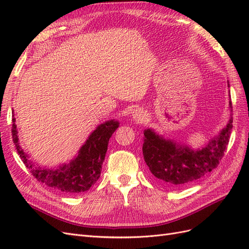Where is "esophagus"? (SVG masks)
I'll use <instances>...</instances> for the list:
<instances>
[{
    "label": "esophagus",
    "mask_w": 249,
    "mask_h": 249,
    "mask_svg": "<svg viewBox=\"0 0 249 249\" xmlns=\"http://www.w3.org/2000/svg\"><path fill=\"white\" fill-rule=\"evenodd\" d=\"M132 117L136 123H141L145 118V113L141 109H136V110H134Z\"/></svg>",
    "instance_id": "1"
}]
</instances>
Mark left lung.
Returning <instances> with one entry per match:
<instances>
[{"mask_svg":"<svg viewBox=\"0 0 249 249\" xmlns=\"http://www.w3.org/2000/svg\"><path fill=\"white\" fill-rule=\"evenodd\" d=\"M230 109L232 112L231 101ZM231 123V116L219 135L197 150L164 139L150 129L145 130L142 152L149 171L163 184L177 188L200 178L216 168L222 159L230 141Z\"/></svg>","mask_w":249,"mask_h":249,"instance_id":"obj_1","label":"left lung"}]
</instances>
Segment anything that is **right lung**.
Returning a JSON list of instances; mask_svg holds the SVG:
<instances>
[{"label": "right lung", "mask_w": 249, "mask_h": 249, "mask_svg": "<svg viewBox=\"0 0 249 249\" xmlns=\"http://www.w3.org/2000/svg\"><path fill=\"white\" fill-rule=\"evenodd\" d=\"M12 138L21 161L31 170L33 177L38 182L53 189L64 193H80L90 189L99 179L102 165L108 149L109 139L119 126L117 120L111 119L100 124L86 140L79 150V155L69 164L59 166L57 169H44L36 167L28 160L18 143L16 118H12Z\"/></svg>", "instance_id": "obj_1"}]
</instances>
